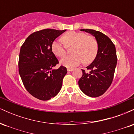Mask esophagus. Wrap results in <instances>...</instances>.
Returning a JSON list of instances; mask_svg holds the SVG:
<instances>
[{"instance_id":"esophagus-1","label":"esophagus","mask_w":134,"mask_h":134,"mask_svg":"<svg viewBox=\"0 0 134 134\" xmlns=\"http://www.w3.org/2000/svg\"><path fill=\"white\" fill-rule=\"evenodd\" d=\"M74 69H71V68H67V71L68 72H72V70H73Z\"/></svg>"}]
</instances>
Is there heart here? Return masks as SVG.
I'll return each instance as SVG.
<instances>
[{"label": "heart", "instance_id": "heart-1", "mask_svg": "<svg viewBox=\"0 0 134 134\" xmlns=\"http://www.w3.org/2000/svg\"><path fill=\"white\" fill-rule=\"evenodd\" d=\"M62 42L55 40L51 45L52 51L58 57H62L66 53L67 48L72 47V55H67L60 60L62 65L74 67L81 63L90 64L96 57L98 50L96 39L93 36L82 32L69 31L62 35Z\"/></svg>", "mask_w": 134, "mask_h": 134}]
</instances>
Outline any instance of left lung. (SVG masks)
<instances>
[{
    "label": "left lung",
    "instance_id": "8db88e82",
    "mask_svg": "<svg viewBox=\"0 0 134 134\" xmlns=\"http://www.w3.org/2000/svg\"><path fill=\"white\" fill-rule=\"evenodd\" d=\"M81 31L91 34L98 41L96 58L86 67L88 72L82 70V76L78 82L85 94L96 98L103 94L113 81L117 63L116 48L111 40L101 32L89 29Z\"/></svg>",
    "mask_w": 134,
    "mask_h": 134
}]
</instances>
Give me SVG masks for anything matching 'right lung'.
<instances>
[{
	"label": "right lung",
	"instance_id": "add662e5",
	"mask_svg": "<svg viewBox=\"0 0 134 134\" xmlns=\"http://www.w3.org/2000/svg\"><path fill=\"white\" fill-rule=\"evenodd\" d=\"M65 31L44 29L34 32L21 47L19 75L26 90L38 99L49 100L61 90L67 68L61 65L53 69L59 62L52 51L51 45Z\"/></svg>",
	"mask_w": 134,
	"mask_h": 134
}]
</instances>
